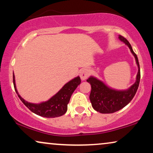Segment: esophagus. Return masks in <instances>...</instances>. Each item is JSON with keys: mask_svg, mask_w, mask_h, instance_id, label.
<instances>
[{"mask_svg": "<svg viewBox=\"0 0 153 153\" xmlns=\"http://www.w3.org/2000/svg\"><path fill=\"white\" fill-rule=\"evenodd\" d=\"M89 75V71L88 70V69H87V68L82 69V70L81 71L80 73V77L81 80H82V81L87 80V78H88Z\"/></svg>", "mask_w": 153, "mask_h": 153, "instance_id": "1", "label": "esophagus"}]
</instances>
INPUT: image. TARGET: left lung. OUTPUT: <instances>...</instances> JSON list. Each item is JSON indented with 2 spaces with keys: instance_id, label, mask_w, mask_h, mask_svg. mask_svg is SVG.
<instances>
[{
  "instance_id": "obj_1",
  "label": "left lung",
  "mask_w": 153,
  "mask_h": 153,
  "mask_svg": "<svg viewBox=\"0 0 153 153\" xmlns=\"http://www.w3.org/2000/svg\"><path fill=\"white\" fill-rule=\"evenodd\" d=\"M120 41L123 42L129 48L136 60L138 66V73L136 81L127 89H115L105 85L102 80L94 76H89L87 82L91 85V93L89 95L91 105L96 111L101 113H113L123 108L132 100L139 85L140 73L138 57L134 53L128 40L122 36H118Z\"/></svg>"
}]
</instances>
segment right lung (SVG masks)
<instances>
[{
  "mask_svg": "<svg viewBox=\"0 0 153 153\" xmlns=\"http://www.w3.org/2000/svg\"><path fill=\"white\" fill-rule=\"evenodd\" d=\"M80 82V77H75L66 83L57 93L52 96L48 101L34 103L28 102L19 95L16 87L15 75L13 74L14 87L20 100L33 113L41 117L48 118L60 117L66 113L68 109V103L70 101L71 95Z\"/></svg>",
  "mask_w": 153,
  "mask_h": 153,
  "instance_id": "obj_1",
  "label": "right lung"
}]
</instances>
